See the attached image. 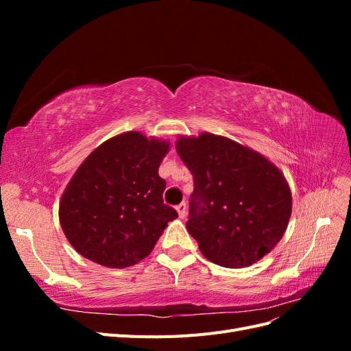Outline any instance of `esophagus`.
<instances>
[{
	"instance_id": "1",
	"label": "esophagus",
	"mask_w": 351,
	"mask_h": 351,
	"mask_svg": "<svg viewBox=\"0 0 351 351\" xmlns=\"http://www.w3.org/2000/svg\"><path fill=\"white\" fill-rule=\"evenodd\" d=\"M177 212H178V217L180 218H184L186 217V212H187V205L184 204V202H182V204L177 205Z\"/></svg>"
}]
</instances>
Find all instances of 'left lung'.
Returning a JSON list of instances; mask_svg holds the SVG:
<instances>
[{
    "label": "left lung",
    "instance_id": "left-lung-1",
    "mask_svg": "<svg viewBox=\"0 0 351 351\" xmlns=\"http://www.w3.org/2000/svg\"><path fill=\"white\" fill-rule=\"evenodd\" d=\"M176 149L195 182L186 228L208 261L246 268L277 246L293 206L280 168L212 133L180 136Z\"/></svg>",
    "mask_w": 351,
    "mask_h": 351
}]
</instances>
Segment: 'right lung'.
Wrapping results in <instances>:
<instances>
[{
    "label": "right lung",
    "mask_w": 351,
    "mask_h": 351,
    "mask_svg": "<svg viewBox=\"0 0 351 351\" xmlns=\"http://www.w3.org/2000/svg\"><path fill=\"white\" fill-rule=\"evenodd\" d=\"M169 142L125 132L84 159L60 200V224L71 246L107 268H127L152 252L178 215L162 200L158 168Z\"/></svg>",
    "instance_id": "obj_1"
}]
</instances>
